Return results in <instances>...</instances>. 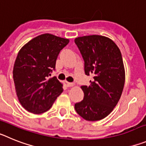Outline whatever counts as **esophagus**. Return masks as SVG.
Instances as JSON below:
<instances>
[{"instance_id": "esophagus-1", "label": "esophagus", "mask_w": 146, "mask_h": 146, "mask_svg": "<svg viewBox=\"0 0 146 146\" xmlns=\"http://www.w3.org/2000/svg\"><path fill=\"white\" fill-rule=\"evenodd\" d=\"M66 86L67 87H72V86H74V84L73 82H66Z\"/></svg>"}]
</instances>
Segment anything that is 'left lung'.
I'll list each match as a JSON object with an SVG mask.
<instances>
[{
  "label": "left lung",
  "instance_id": "8db88e82",
  "mask_svg": "<svg viewBox=\"0 0 146 146\" xmlns=\"http://www.w3.org/2000/svg\"><path fill=\"white\" fill-rule=\"evenodd\" d=\"M74 42L84 60L85 73L94 77L88 86H81L84 98L74 109L86 121H99L113 111L121 98L125 82L122 55L113 40L102 36L78 37Z\"/></svg>",
  "mask_w": 146,
  "mask_h": 146
}]
</instances>
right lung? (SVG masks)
<instances>
[{
    "label": "right lung",
    "mask_w": 146,
    "mask_h": 146,
    "mask_svg": "<svg viewBox=\"0 0 146 146\" xmlns=\"http://www.w3.org/2000/svg\"><path fill=\"white\" fill-rule=\"evenodd\" d=\"M69 42L67 38L44 33L31 40L18 52L13 79L18 99L30 113L47 111L63 92L57 77H50L59 52Z\"/></svg>",
    "instance_id": "obj_1"
}]
</instances>
